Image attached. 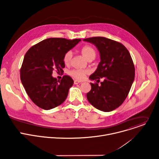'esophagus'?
I'll use <instances>...</instances> for the list:
<instances>
[{
	"instance_id": "esophagus-1",
	"label": "esophagus",
	"mask_w": 159,
	"mask_h": 159,
	"mask_svg": "<svg viewBox=\"0 0 159 159\" xmlns=\"http://www.w3.org/2000/svg\"><path fill=\"white\" fill-rule=\"evenodd\" d=\"M81 83V81H78V80H75V81H74V83H75V84H78V83Z\"/></svg>"
}]
</instances>
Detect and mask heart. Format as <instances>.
I'll return each instance as SVG.
<instances>
[{
	"mask_svg": "<svg viewBox=\"0 0 159 159\" xmlns=\"http://www.w3.org/2000/svg\"><path fill=\"white\" fill-rule=\"evenodd\" d=\"M80 51L83 56L89 61L93 60L97 55V51L95 48L90 45H84L81 48ZM72 57L73 53L71 51L68 50L67 52H66L63 56L64 63L66 65H68L70 62ZM88 73H89V71L87 70L80 69H73L70 70L69 71V74L70 76H71L74 78L78 80H83L88 75Z\"/></svg>",
	"mask_w": 159,
	"mask_h": 159,
	"instance_id": "heart-1",
	"label": "heart"
}]
</instances>
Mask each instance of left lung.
Returning <instances> with one entry per match:
<instances>
[{
	"label": "left lung",
	"mask_w": 159,
	"mask_h": 159,
	"mask_svg": "<svg viewBox=\"0 0 159 159\" xmlns=\"http://www.w3.org/2000/svg\"><path fill=\"white\" fill-rule=\"evenodd\" d=\"M83 40L95 45L100 55L101 61L90 79L97 82L103 79L100 86L90 83L87 99L96 109L111 112L124 102L130 91L135 75L133 59L126 47L117 41L102 37Z\"/></svg>",
	"instance_id": "8db88e82"
}]
</instances>
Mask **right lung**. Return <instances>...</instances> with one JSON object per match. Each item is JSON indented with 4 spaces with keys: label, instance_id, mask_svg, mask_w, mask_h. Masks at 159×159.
I'll list each match as a JSON object with an SVG mask.
<instances>
[{
    "label": "right lung",
    "instance_id": "right-lung-1",
    "mask_svg": "<svg viewBox=\"0 0 159 159\" xmlns=\"http://www.w3.org/2000/svg\"><path fill=\"white\" fill-rule=\"evenodd\" d=\"M80 41L50 38L34 45L26 53L20 69L21 81L30 99L40 108L52 109L66 99L73 80L64 75L59 81L52 75L54 70L62 71L64 54Z\"/></svg>",
    "mask_w": 159,
    "mask_h": 159
}]
</instances>
